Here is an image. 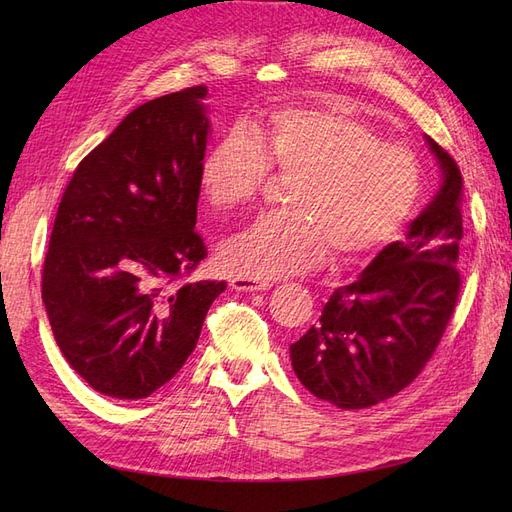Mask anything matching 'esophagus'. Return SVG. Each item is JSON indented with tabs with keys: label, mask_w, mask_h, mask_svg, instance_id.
Returning a JSON list of instances; mask_svg holds the SVG:
<instances>
[{
	"label": "esophagus",
	"mask_w": 512,
	"mask_h": 512,
	"mask_svg": "<svg viewBox=\"0 0 512 512\" xmlns=\"http://www.w3.org/2000/svg\"><path fill=\"white\" fill-rule=\"evenodd\" d=\"M230 286L241 292H258V290H269L271 284L265 280H256V277H247V275H237L232 277Z\"/></svg>",
	"instance_id": "obj_1"
}]
</instances>
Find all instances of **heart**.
<instances>
[{
    "label": "heart",
    "instance_id": "heart-1",
    "mask_svg": "<svg viewBox=\"0 0 512 512\" xmlns=\"http://www.w3.org/2000/svg\"><path fill=\"white\" fill-rule=\"evenodd\" d=\"M271 173L290 213L267 215L232 237L224 265L256 280L299 275L329 250L359 260L389 243L423 192V166L401 143L380 141L359 117L324 106L277 108L235 128L200 164V192L215 213L250 207Z\"/></svg>",
    "mask_w": 512,
    "mask_h": 512
}]
</instances>
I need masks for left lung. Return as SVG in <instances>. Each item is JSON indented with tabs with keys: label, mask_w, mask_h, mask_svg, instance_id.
<instances>
[{
	"label": "left lung",
	"mask_w": 512,
	"mask_h": 512,
	"mask_svg": "<svg viewBox=\"0 0 512 512\" xmlns=\"http://www.w3.org/2000/svg\"><path fill=\"white\" fill-rule=\"evenodd\" d=\"M442 188L359 275L337 288L320 320L290 346L305 389L337 408L361 410L404 391L436 352L461 290V173L433 138Z\"/></svg>",
	"instance_id": "obj_1"
}]
</instances>
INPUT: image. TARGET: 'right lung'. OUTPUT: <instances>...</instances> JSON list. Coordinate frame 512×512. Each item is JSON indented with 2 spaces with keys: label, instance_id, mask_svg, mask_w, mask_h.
Segmentation results:
<instances>
[{
  "label": "right lung",
  "instance_id": "add662e5",
  "mask_svg": "<svg viewBox=\"0 0 512 512\" xmlns=\"http://www.w3.org/2000/svg\"><path fill=\"white\" fill-rule=\"evenodd\" d=\"M207 87L149 100L76 166L42 267L55 342L91 389L143 399L196 348L226 282H183L207 258L196 226Z\"/></svg>",
  "mask_w": 512,
  "mask_h": 512
}]
</instances>
